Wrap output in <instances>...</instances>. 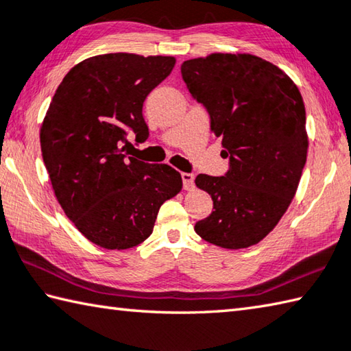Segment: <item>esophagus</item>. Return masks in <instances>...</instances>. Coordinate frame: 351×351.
I'll list each match as a JSON object with an SVG mask.
<instances>
[{
    "instance_id": "esophagus-1",
    "label": "esophagus",
    "mask_w": 351,
    "mask_h": 351,
    "mask_svg": "<svg viewBox=\"0 0 351 351\" xmlns=\"http://www.w3.org/2000/svg\"><path fill=\"white\" fill-rule=\"evenodd\" d=\"M182 178H183V188L186 191H193L194 189V174L182 173Z\"/></svg>"
}]
</instances>
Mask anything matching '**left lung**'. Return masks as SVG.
Wrapping results in <instances>:
<instances>
[{"label":"left lung","instance_id":"left-lung-1","mask_svg":"<svg viewBox=\"0 0 351 351\" xmlns=\"http://www.w3.org/2000/svg\"><path fill=\"white\" fill-rule=\"evenodd\" d=\"M182 76L230 158L226 176L195 177L214 202L195 232L223 249L254 246L280 223L298 189L308 148L302 96L281 69L250 53L189 59Z\"/></svg>","mask_w":351,"mask_h":351}]
</instances>
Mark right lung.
<instances>
[{
	"instance_id": "add662e5",
	"label": "right lung",
	"mask_w": 351,
	"mask_h": 351,
	"mask_svg": "<svg viewBox=\"0 0 351 351\" xmlns=\"http://www.w3.org/2000/svg\"><path fill=\"white\" fill-rule=\"evenodd\" d=\"M174 65V56L134 53L84 59L65 75L45 113L39 141L53 193L79 232L104 249L143 243L162 204L183 188L169 165L123 154L127 131L147 141L143 102Z\"/></svg>"
}]
</instances>
